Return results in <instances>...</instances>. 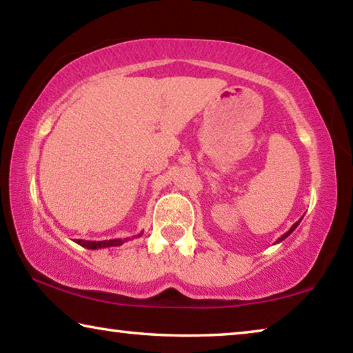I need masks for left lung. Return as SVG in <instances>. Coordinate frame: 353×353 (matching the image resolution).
<instances>
[{
    "label": "left lung",
    "mask_w": 353,
    "mask_h": 353,
    "mask_svg": "<svg viewBox=\"0 0 353 353\" xmlns=\"http://www.w3.org/2000/svg\"><path fill=\"white\" fill-rule=\"evenodd\" d=\"M301 221H302V218H301V219H299V221H296V223H294V224H292V225H291V229H290V230H288V232H286V234H283V235H282V236H280V238H279V240H277V241H276V243H280V241H283V240H285V238H286V236H290V235H291V234H292V232H294V229H296V227H297V225H299V223H301Z\"/></svg>",
    "instance_id": "obj_1"
}]
</instances>
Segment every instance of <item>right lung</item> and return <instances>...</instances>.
Here are the masks:
<instances>
[{
  "label": "right lung",
  "instance_id": "obj_1",
  "mask_svg": "<svg viewBox=\"0 0 353 353\" xmlns=\"http://www.w3.org/2000/svg\"><path fill=\"white\" fill-rule=\"evenodd\" d=\"M143 235L139 234L137 236H132V238H139ZM130 238H113V240H103V241H85V240H77L76 243L79 244V246L82 248H87V249H104V248H115V246H121V244H124L126 241H129Z\"/></svg>",
  "mask_w": 353,
  "mask_h": 353
}]
</instances>
